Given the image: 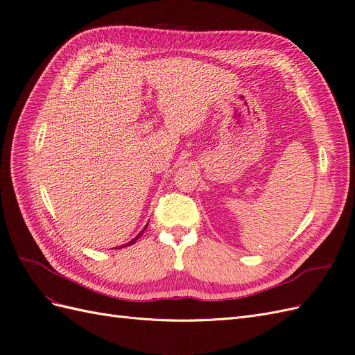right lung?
I'll list each match as a JSON object with an SVG mask.
<instances>
[{
	"mask_svg": "<svg viewBox=\"0 0 355 355\" xmlns=\"http://www.w3.org/2000/svg\"><path fill=\"white\" fill-rule=\"evenodd\" d=\"M145 230H146V227L144 228V231H145ZM144 231H142V232H144ZM142 232H141V234H139V235H136V237H135V239H133V240H132L130 243H127V244H125V245H123V247H127V245H132V244H133V243H135V241H136V240H137L139 237H141V235H142ZM116 249H118V247H116Z\"/></svg>",
	"mask_w": 355,
	"mask_h": 355,
	"instance_id": "obj_1",
	"label": "right lung"
}]
</instances>
